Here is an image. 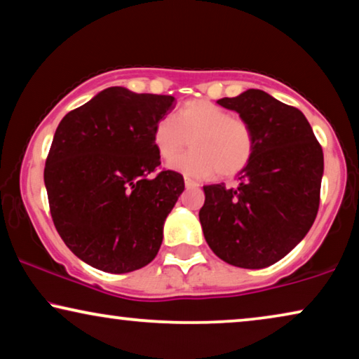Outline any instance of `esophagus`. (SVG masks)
<instances>
[{"mask_svg":"<svg viewBox=\"0 0 359 359\" xmlns=\"http://www.w3.org/2000/svg\"><path fill=\"white\" fill-rule=\"evenodd\" d=\"M185 187L187 189H197L198 187V182H195L194 179H190V177H185Z\"/></svg>","mask_w":359,"mask_h":359,"instance_id":"34e87169","label":"esophagus"}]
</instances>
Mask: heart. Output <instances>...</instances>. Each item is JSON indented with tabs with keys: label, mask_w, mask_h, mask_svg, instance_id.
<instances>
[{
	"label": "heart",
	"mask_w": 359,
	"mask_h": 359,
	"mask_svg": "<svg viewBox=\"0 0 359 359\" xmlns=\"http://www.w3.org/2000/svg\"><path fill=\"white\" fill-rule=\"evenodd\" d=\"M189 139L193 151L170 162V167L194 177H235L246 169L256 149L250 123L208 100L185 102L152 130V144L164 161H171Z\"/></svg>",
	"instance_id": "b5f03b06"
}]
</instances>
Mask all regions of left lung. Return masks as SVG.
<instances>
[{
	"label": "left lung",
	"mask_w": 359,
	"mask_h": 359,
	"mask_svg": "<svg viewBox=\"0 0 359 359\" xmlns=\"http://www.w3.org/2000/svg\"><path fill=\"white\" fill-rule=\"evenodd\" d=\"M255 133V156L236 187H203L205 240L219 259L245 269L274 264L307 235L317 217L323 151L300 109L262 90L217 102Z\"/></svg>",
	"instance_id": "left-lung-1"
}]
</instances>
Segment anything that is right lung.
Segmentation results:
<instances>
[{
	"label": "right lung",
	"mask_w": 359,
	"mask_h": 359,
	"mask_svg": "<svg viewBox=\"0 0 359 359\" xmlns=\"http://www.w3.org/2000/svg\"><path fill=\"white\" fill-rule=\"evenodd\" d=\"M175 107L169 95L103 90L57 126L44 167L52 222L67 248L123 274L154 259L184 177L161 169L152 130Z\"/></svg>",
	"instance_id": "add662e5"
}]
</instances>
